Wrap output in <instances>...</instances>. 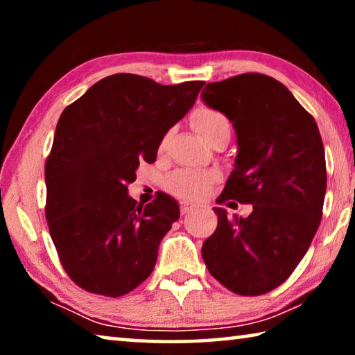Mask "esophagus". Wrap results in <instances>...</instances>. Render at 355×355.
I'll return each instance as SVG.
<instances>
[{"label": "esophagus", "mask_w": 355, "mask_h": 355, "mask_svg": "<svg viewBox=\"0 0 355 355\" xmlns=\"http://www.w3.org/2000/svg\"><path fill=\"white\" fill-rule=\"evenodd\" d=\"M194 208H196V207L189 205V203H186V202H180V213H182V214H189Z\"/></svg>", "instance_id": "esophagus-1"}]
</instances>
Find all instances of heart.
<instances>
[{
    "instance_id": "heart-1",
    "label": "heart",
    "mask_w": 355,
    "mask_h": 355,
    "mask_svg": "<svg viewBox=\"0 0 355 355\" xmlns=\"http://www.w3.org/2000/svg\"><path fill=\"white\" fill-rule=\"evenodd\" d=\"M191 125L207 142L216 137H230L232 123L225 114L213 107H197L191 116ZM216 173L200 169H178L166 178L164 186L172 196L186 200H197L207 194L216 182Z\"/></svg>"
}]
</instances>
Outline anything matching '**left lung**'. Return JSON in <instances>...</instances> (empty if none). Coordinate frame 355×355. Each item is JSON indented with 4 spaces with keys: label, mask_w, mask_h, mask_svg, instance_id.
Returning <instances> with one entry per match:
<instances>
[{
    "label": "left lung",
    "mask_w": 355,
    "mask_h": 355,
    "mask_svg": "<svg viewBox=\"0 0 355 355\" xmlns=\"http://www.w3.org/2000/svg\"><path fill=\"white\" fill-rule=\"evenodd\" d=\"M200 97L225 114L238 141L235 169L216 202L254 207L248 218L213 208L218 228L202 245L203 261L230 291L260 296L290 277L320 227L327 186L320 130L268 75L208 83Z\"/></svg>",
    "instance_id": "1"
}]
</instances>
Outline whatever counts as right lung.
<instances>
[{"instance_id":"add662e5","label":"right lung","mask_w":355,"mask_h":355,"mask_svg":"<svg viewBox=\"0 0 355 355\" xmlns=\"http://www.w3.org/2000/svg\"><path fill=\"white\" fill-rule=\"evenodd\" d=\"M203 84L116 73L62 111L45 163V216L64 271L83 290L119 297L152 274L180 208L163 192L137 203L128 184L141 161L155 163Z\"/></svg>"}]
</instances>
